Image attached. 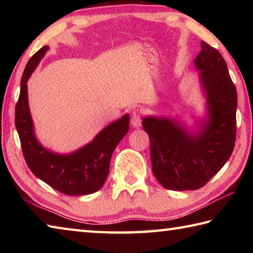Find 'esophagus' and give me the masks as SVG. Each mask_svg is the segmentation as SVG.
Instances as JSON below:
<instances>
[{
	"mask_svg": "<svg viewBox=\"0 0 253 253\" xmlns=\"http://www.w3.org/2000/svg\"><path fill=\"white\" fill-rule=\"evenodd\" d=\"M130 124L134 128H139L142 126V117L138 113H134L130 118Z\"/></svg>",
	"mask_w": 253,
	"mask_h": 253,
	"instance_id": "1",
	"label": "esophagus"
}]
</instances>
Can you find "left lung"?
<instances>
[{
  "instance_id": "1",
  "label": "left lung",
  "mask_w": 253,
  "mask_h": 253,
  "mask_svg": "<svg viewBox=\"0 0 253 253\" xmlns=\"http://www.w3.org/2000/svg\"><path fill=\"white\" fill-rule=\"evenodd\" d=\"M201 46L194 67L205 98V116L190 129L176 118H143L151 140L153 173L168 190L202 187L223 168L234 148L237 89L219 51L204 41Z\"/></svg>"
}]
</instances>
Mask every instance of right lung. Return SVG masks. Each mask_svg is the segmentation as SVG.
Instances as JSON below:
<instances>
[{"label": "right lung", "instance_id": "right-lung-1", "mask_svg": "<svg viewBox=\"0 0 253 253\" xmlns=\"http://www.w3.org/2000/svg\"><path fill=\"white\" fill-rule=\"evenodd\" d=\"M48 45L32 55L21 79L15 106V127L25 162L38 178L66 195H87L99 191L109 173L114 149L129 129V115H124L95 136L90 143L75 152L59 154L38 140L29 108L28 80L44 57Z\"/></svg>", "mask_w": 253, "mask_h": 253}]
</instances>
